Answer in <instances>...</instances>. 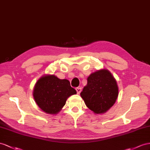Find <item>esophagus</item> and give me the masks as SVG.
Listing matches in <instances>:
<instances>
[{
	"instance_id": "1",
	"label": "esophagus",
	"mask_w": 150,
	"mask_h": 150,
	"mask_svg": "<svg viewBox=\"0 0 150 150\" xmlns=\"http://www.w3.org/2000/svg\"><path fill=\"white\" fill-rule=\"evenodd\" d=\"M76 93H77V94H79L80 93V92L82 91V88L81 87H76Z\"/></svg>"
}]
</instances>
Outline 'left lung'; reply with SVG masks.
Instances as JSON below:
<instances>
[{
	"instance_id": "left-lung-1",
	"label": "left lung",
	"mask_w": 150,
	"mask_h": 150,
	"mask_svg": "<svg viewBox=\"0 0 150 150\" xmlns=\"http://www.w3.org/2000/svg\"><path fill=\"white\" fill-rule=\"evenodd\" d=\"M118 95L116 80L107 69L96 71L87 78L80 96L87 108L95 114L106 112L113 106Z\"/></svg>"
}]
</instances>
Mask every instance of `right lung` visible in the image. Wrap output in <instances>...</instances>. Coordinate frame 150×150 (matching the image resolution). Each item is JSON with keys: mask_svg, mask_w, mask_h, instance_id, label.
Instances as JSON below:
<instances>
[{"mask_svg": "<svg viewBox=\"0 0 150 150\" xmlns=\"http://www.w3.org/2000/svg\"><path fill=\"white\" fill-rule=\"evenodd\" d=\"M76 91L67 79H60L54 75H44L37 80L33 91L38 106L47 114L58 113L67 99Z\"/></svg>", "mask_w": 150, "mask_h": 150, "instance_id": "right-lung-1", "label": "right lung"}]
</instances>
